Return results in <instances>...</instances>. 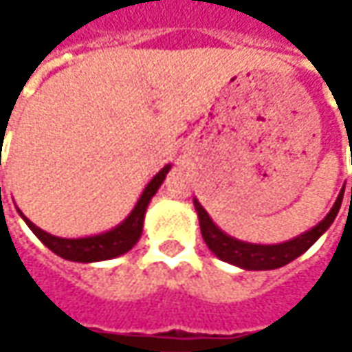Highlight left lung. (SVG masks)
Listing matches in <instances>:
<instances>
[{
    "label": "left lung",
    "instance_id": "left-lung-1",
    "mask_svg": "<svg viewBox=\"0 0 352 352\" xmlns=\"http://www.w3.org/2000/svg\"><path fill=\"white\" fill-rule=\"evenodd\" d=\"M343 194H345V188H341V192H339V196L335 199V204H333L329 213L316 227H311L309 231H305L302 235L294 236L290 241L276 243V245H258V243L239 241L235 236L223 233L217 225L213 223L210 213L204 210V206L197 199H194V208L197 211L201 236H204L206 245L210 247V250L217 258L233 264V266H239L243 270H274V268H280V266H286L294 258H298L300 254H304L305 250L309 249L319 236L331 227L335 217H337V213L341 210Z\"/></svg>",
    "mask_w": 352,
    "mask_h": 352
}]
</instances>
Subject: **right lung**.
Instances as JSON below:
<instances>
[{
    "instance_id": "obj_1",
    "label": "right lung",
    "mask_w": 352,
    "mask_h": 352,
    "mask_svg": "<svg viewBox=\"0 0 352 352\" xmlns=\"http://www.w3.org/2000/svg\"><path fill=\"white\" fill-rule=\"evenodd\" d=\"M170 166L172 164H166L156 176H153L151 182L144 186V190H142L141 197L137 199L135 208L131 210V213L121 223L116 225L109 231H103L100 235L78 236V239H64V236L50 235L47 231H43L41 227H36L33 221H29L21 213V210L17 211L23 217V221L29 225V229L41 239V243L52 250L54 254L62 256V258L72 261V263H102V261H109V258H116V256H121V254L129 252L137 245V241L141 239L146 208H148L153 196L158 192V188L164 182Z\"/></svg>"
}]
</instances>
